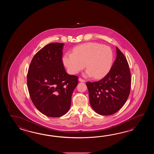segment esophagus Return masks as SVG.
Listing matches in <instances>:
<instances>
[{
	"label": "esophagus",
	"instance_id": "obj_1",
	"mask_svg": "<svg viewBox=\"0 0 154 154\" xmlns=\"http://www.w3.org/2000/svg\"><path fill=\"white\" fill-rule=\"evenodd\" d=\"M79 82H85V80L84 79H82L80 78L79 79Z\"/></svg>",
	"mask_w": 154,
	"mask_h": 154
}]
</instances>
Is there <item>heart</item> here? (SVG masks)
I'll return each instance as SVG.
<instances>
[{
    "mask_svg": "<svg viewBox=\"0 0 154 154\" xmlns=\"http://www.w3.org/2000/svg\"><path fill=\"white\" fill-rule=\"evenodd\" d=\"M113 59V53L109 47L88 42L76 47L72 53H66L63 57V62L72 74H78L86 66L88 69L85 76L100 79L109 72Z\"/></svg>",
    "mask_w": 154,
    "mask_h": 154,
    "instance_id": "obj_1",
    "label": "heart"
}]
</instances>
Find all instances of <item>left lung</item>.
Segmentation results:
<instances>
[{
    "label": "left lung",
    "mask_w": 154,
    "mask_h": 154,
    "mask_svg": "<svg viewBox=\"0 0 154 154\" xmlns=\"http://www.w3.org/2000/svg\"><path fill=\"white\" fill-rule=\"evenodd\" d=\"M116 50V59L108 74L98 82L86 83L90 105L99 115L108 116L118 112L131 91V74L127 60L118 47Z\"/></svg>",
    "instance_id": "left-lung-1"
}]
</instances>
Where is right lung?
Returning <instances> with one entry per match:
<instances>
[{
    "instance_id": "add662e5",
    "label": "right lung",
    "mask_w": 154,
    "mask_h": 154,
    "mask_svg": "<svg viewBox=\"0 0 154 154\" xmlns=\"http://www.w3.org/2000/svg\"><path fill=\"white\" fill-rule=\"evenodd\" d=\"M63 43H51L40 49L30 63L27 84L37 109L49 117L69 111L78 77L66 72L62 60Z\"/></svg>"
}]
</instances>
